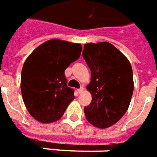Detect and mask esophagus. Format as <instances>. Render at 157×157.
Instances as JSON below:
<instances>
[{"mask_svg":"<svg viewBox=\"0 0 157 157\" xmlns=\"http://www.w3.org/2000/svg\"><path fill=\"white\" fill-rule=\"evenodd\" d=\"M83 90H84V88H83V87H80L79 89H77V92H78L79 94H82V93L83 92Z\"/></svg>","mask_w":157,"mask_h":157,"instance_id":"1","label":"esophagus"}]
</instances>
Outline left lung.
<instances>
[{"mask_svg": "<svg viewBox=\"0 0 157 157\" xmlns=\"http://www.w3.org/2000/svg\"><path fill=\"white\" fill-rule=\"evenodd\" d=\"M82 55L91 71L87 89L92 101L84 107L85 116L95 127H110L123 117L131 103L134 89L132 65L108 42L85 44Z\"/></svg>", "mask_w": 157, "mask_h": 157, "instance_id": "left-lung-1", "label": "left lung"}]
</instances>
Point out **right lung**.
Returning <instances> with one entry per match:
<instances>
[{"label":"right lung","instance_id":"add662e5","mask_svg":"<svg viewBox=\"0 0 157 157\" xmlns=\"http://www.w3.org/2000/svg\"><path fill=\"white\" fill-rule=\"evenodd\" d=\"M81 44L60 39L43 43L30 54L21 71L20 89L31 116L44 124L62 118L75 99L64 70L81 56Z\"/></svg>","mask_w":157,"mask_h":157}]
</instances>
